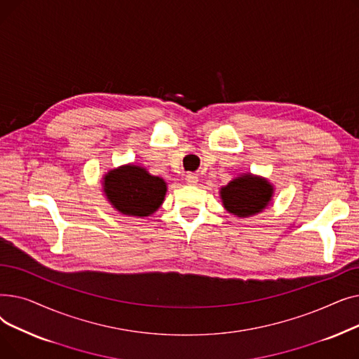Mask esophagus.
Listing matches in <instances>:
<instances>
[{
  "label": "esophagus",
  "mask_w": 359,
  "mask_h": 359,
  "mask_svg": "<svg viewBox=\"0 0 359 359\" xmlns=\"http://www.w3.org/2000/svg\"><path fill=\"white\" fill-rule=\"evenodd\" d=\"M184 180L189 184H196L198 183V175L196 173H186Z\"/></svg>",
  "instance_id": "1"
}]
</instances>
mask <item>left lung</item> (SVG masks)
<instances>
[{"label":"left lung","instance_id":"1","mask_svg":"<svg viewBox=\"0 0 359 359\" xmlns=\"http://www.w3.org/2000/svg\"><path fill=\"white\" fill-rule=\"evenodd\" d=\"M273 189L263 179L241 176L221 189V199L225 210L237 217H250L260 212L269 203Z\"/></svg>","mask_w":359,"mask_h":359}]
</instances>
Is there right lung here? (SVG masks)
Here are the masks:
<instances>
[{"instance_id":"add662e5","label":"right lung","mask_w":359,"mask_h":359,"mask_svg":"<svg viewBox=\"0 0 359 359\" xmlns=\"http://www.w3.org/2000/svg\"><path fill=\"white\" fill-rule=\"evenodd\" d=\"M165 183L138 165H125L104 176V192L110 203L125 214L148 217L160 208L165 195Z\"/></svg>"}]
</instances>
